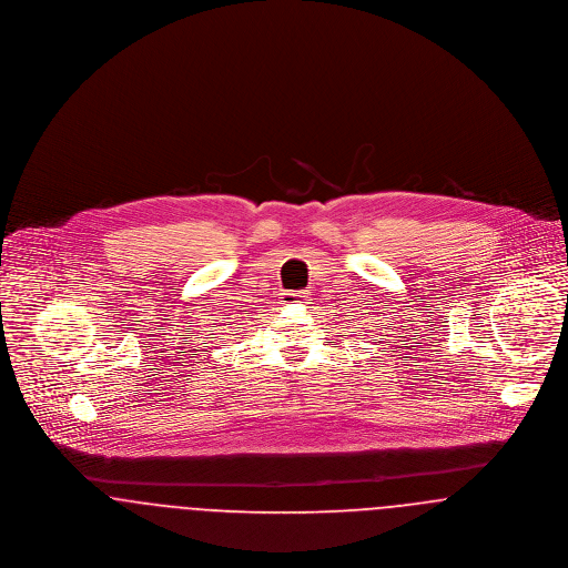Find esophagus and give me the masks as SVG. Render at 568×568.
<instances>
[{"instance_id":"obj_1","label":"esophagus","mask_w":568,"mask_h":568,"mask_svg":"<svg viewBox=\"0 0 568 568\" xmlns=\"http://www.w3.org/2000/svg\"><path fill=\"white\" fill-rule=\"evenodd\" d=\"M281 298H283L281 301L283 305H298V303H303L307 298V292H285Z\"/></svg>"}]
</instances>
